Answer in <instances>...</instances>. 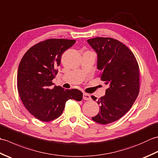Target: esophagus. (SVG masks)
<instances>
[{"mask_svg": "<svg viewBox=\"0 0 158 158\" xmlns=\"http://www.w3.org/2000/svg\"><path fill=\"white\" fill-rule=\"evenodd\" d=\"M83 98L85 100H91V96L87 93H83Z\"/></svg>", "mask_w": 158, "mask_h": 158, "instance_id": "34e87169", "label": "esophagus"}]
</instances>
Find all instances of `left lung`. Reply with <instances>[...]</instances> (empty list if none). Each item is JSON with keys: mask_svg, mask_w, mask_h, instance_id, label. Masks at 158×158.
I'll return each mask as SVG.
<instances>
[{"mask_svg": "<svg viewBox=\"0 0 158 158\" xmlns=\"http://www.w3.org/2000/svg\"><path fill=\"white\" fill-rule=\"evenodd\" d=\"M87 41L98 56L100 79L109 85L97 102L100 112L92 117L105 125L120 119L135 102L139 93V67L132 51L116 39L96 37Z\"/></svg>", "mask_w": 158, "mask_h": 158, "instance_id": "obj_1", "label": "left lung"}]
</instances>
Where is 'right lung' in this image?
<instances>
[{"mask_svg": "<svg viewBox=\"0 0 158 158\" xmlns=\"http://www.w3.org/2000/svg\"><path fill=\"white\" fill-rule=\"evenodd\" d=\"M75 40L50 39L31 47L19 64L17 86L20 98L28 111L42 122L52 121L62 115L69 99L81 101L79 89H64L53 86L57 67L62 53Z\"/></svg>", "mask_w": 158, "mask_h": 158, "instance_id": "right-lung-1", "label": "right lung"}]
</instances>
